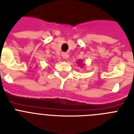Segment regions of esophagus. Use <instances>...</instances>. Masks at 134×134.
<instances>
[{
	"label": "esophagus",
	"instance_id": "1",
	"mask_svg": "<svg viewBox=\"0 0 134 134\" xmlns=\"http://www.w3.org/2000/svg\"><path fill=\"white\" fill-rule=\"evenodd\" d=\"M62 57H63V58L64 59H68L69 55H68V53H66V52H64L63 54H62Z\"/></svg>",
	"mask_w": 134,
	"mask_h": 134
}]
</instances>
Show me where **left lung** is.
<instances>
[{"label":"left lung","mask_w":134,"mask_h":134,"mask_svg":"<svg viewBox=\"0 0 134 134\" xmlns=\"http://www.w3.org/2000/svg\"><path fill=\"white\" fill-rule=\"evenodd\" d=\"M81 64H82V62H79V65H81Z\"/></svg>","instance_id":"1"}]
</instances>
